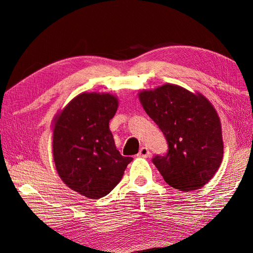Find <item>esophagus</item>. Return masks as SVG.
<instances>
[{
	"instance_id": "obj_1",
	"label": "esophagus",
	"mask_w": 253,
	"mask_h": 253,
	"mask_svg": "<svg viewBox=\"0 0 253 253\" xmlns=\"http://www.w3.org/2000/svg\"><path fill=\"white\" fill-rule=\"evenodd\" d=\"M149 155H150V151H149L148 148L142 147V148L139 150V153H138V156H139V157L147 158Z\"/></svg>"
}]
</instances>
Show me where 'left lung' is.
I'll use <instances>...</instances> for the list:
<instances>
[{"instance_id":"1","label":"left lung","mask_w":253,"mask_h":253,"mask_svg":"<svg viewBox=\"0 0 253 253\" xmlns=\"http://www.w3.org/2000/svg\"><path fill=\"white\" fill-rule=\"evenodd\" d=\"M138 97L169 144L165 156L153 158L166 182L183 192L203 188L224 155L220 120L212 103L200 91L171 83L142 89Z\"/></svg>"}]
</instances>
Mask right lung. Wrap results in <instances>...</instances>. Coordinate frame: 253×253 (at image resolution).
<instances>
[{
  "mask_svg": "<svg viewBox=\"0 0 253 253\" xmlns=\"http://www.w3.org/2000/svg\"><path fill=\"white\" fill-rule=\"evenodd\" d=\"M118 103L110 93H81L52 120V157L60 178L90 200L108 195L133 159L120 154L110 131Z\"/></svg>",
  "mask_w": 253,
  "mask_h": 253,
  "instance_id": "1",
  "label": "right lung"
}]
</instances>
